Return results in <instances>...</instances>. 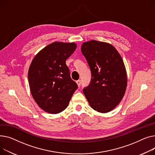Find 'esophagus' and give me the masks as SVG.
Masks as SVG:
<instances>
[{
    "label": "esophagus",
    "instance_id": "34e87169",
    "mask_svg": "<svg viewBox=\"0 0 155 155\" xmlns=\"http://www.w3.org/2000/svg\"><path fill=\"white\" fill-rule=\"evenodd\" d=\"M76 83L78 84V86H80V85H81V80H80V79H79V80L76 81Z\"/></svg>",
    "mask_w": 155,
    "mask_h": 155
}]
</instances>
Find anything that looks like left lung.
Masks as SVG:
<instances>
[{
    "mask_svg": "<svg viewBox=\"0 0 155 155\" xmlns=\"http://www.w3.org/2000/svg\"><path fill=\"white\" fill-rule=\"evenodd\" d=\"M81 52L91 72L83 93L93 110L110 112L120 103L126 91L127 76L120 54L112 45L92 40L84 42Z\"/></svg>",
    "mask_w": 155,
    "mask_h": 155,
    "instance_id": "1",
    "label": "left lung"
}]
</instances>
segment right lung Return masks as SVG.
<instances>
[{
  "mask_svg": "<svg viewBox=\"0 0 155 155\" xmlns=\"http://www.w3.org/2000/svg\"><path fill=\"white\" fill-rule=\"evenodd\" d=\"M76 46L73 42H54L42 49L31 62L28 72L31 92L45 112L57 114L64 110L78 87L66 64Z\"/></svg>",
  "mask_w": 155,
  "mask_h": 155,
  "instance_id": "1",
  "label": "right lung"
}]
</instances>
